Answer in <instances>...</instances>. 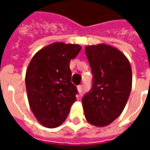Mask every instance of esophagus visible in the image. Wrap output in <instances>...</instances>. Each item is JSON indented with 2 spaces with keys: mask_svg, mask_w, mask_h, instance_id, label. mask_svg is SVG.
I'll return each instance as SVG.
<instances>
[{
  "mask_svg": "<svg viewBox=\"0 0 150 150\" xmlns=\"http://www.w3.org/2000/svg\"><path fill=\"white\" fill-rule=\"evenodd\" d=\"M77 89H78V91L79 93L80 94L82 92V91H83V86L82 85H79V86H78V88H77Z\"/></svg>",
  "mask_w": 150,
  "mask_h": 150,
  "instance_id": "34e87169",
  "label": "esophagus"
}]
</instances>
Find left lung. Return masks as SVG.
<instances>
[{
    "instance_id": "1",
    "label": "left lung",
    "mask_w": 150,
    "mask_h": 150,
    "mask_svg": "<svg viewBox=\"0 0 150 150\" xmlns=\"http://www.w3.org/2000/svg\"><path fill=\"white\" fill-rule=\"evenodd\" d=\"M93 75L91 91L82 100L86 120L104 127L121 114L132 88V69L120 50L106 44L85 47Z\"/></svg>"
}]
</instances>
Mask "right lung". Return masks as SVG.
<instances>
[{
	"mask_svg": "<svg viewBox=\"0 0 150 150\" xmlns=\"http://www.w3.org/2000/svg\"><path fill=\"white\" fill-rule=\"evenodd\" d=\"M81 50L78 44L54 42L38 50L25 73L29 104L38 121L56 128L65 121L78 92L71 83L70 61Z\"/></svg>",
	"mask_w": 150,
	"mask_h": 150,
	"instance_id": "obj_1",
	"label": "right lung"
}]
</instances>
